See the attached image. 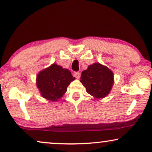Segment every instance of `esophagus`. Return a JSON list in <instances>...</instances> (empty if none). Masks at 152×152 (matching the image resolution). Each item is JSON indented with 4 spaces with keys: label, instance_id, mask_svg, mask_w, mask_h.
Wrapping results in <instances>:
<instances>
[{
    "label": "esophagus",
    "instance_id": "obj_1",
    "mask_svg": "<svg viewBox=\"0 0 152 152\" xmlns=\"http://www.w3.org/2000/svg\"><path fill=\"white\" fill-rule=\"evenodd\" d=\"M73 75L75 77H76L77 79H80V73L79 72H75L73 73Z\"/></svg>",
    "mask_w": 152,
    "mask_h": 152
}]
</instances>
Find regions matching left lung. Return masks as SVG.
<instances>
[{"mask_svg":"<svg viewBox=\"0 0 152 152\" xmlns=\"http://www.w3.org/2000/svg\"><path fill=\"white\" fill-rule=\"evenodd\" d=\"M80 82L88 94L97 99L104 98L111 92L114 84V75L106 66L94 63L82 71Z\"/></svg>","mask_w":152,"mask_h":152,"instance_id":"obj_1","label":"left lung"}]
</instances>
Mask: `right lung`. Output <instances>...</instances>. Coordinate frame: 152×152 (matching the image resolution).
Instances as JSON below:
<instances>
[{
  "instance_id": "1",
  "label": "right lung",
  "mask_w": 152,
  "mask_h": 152,
  "mask_svg": "<svg viewBox=\"0 0 152 152\" xmlns=\"http://www.w3.org/2000/svg\"><path fill=\"white\" fill-rule=\"evenodd\" d=\"M75 80L69 70L53 64L37 74L36 84L43 98L55 102L63 97Z\"/></svg>"
}]
</instances>
